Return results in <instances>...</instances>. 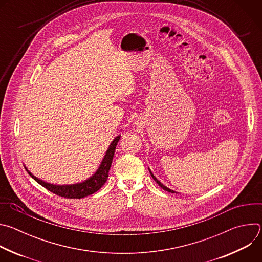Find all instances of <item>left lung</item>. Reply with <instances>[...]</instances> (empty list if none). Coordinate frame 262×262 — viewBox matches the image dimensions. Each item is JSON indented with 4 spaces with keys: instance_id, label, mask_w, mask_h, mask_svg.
Instances as JSON below:
<instances>
[{
    "instance_id": "obj_1",
    "label": "left lung",
    "mask_w": 262,
    "mask_h": 262,
    "mask_svg": "<svg viewBox=\"0 0 262 262\" xmlns=\"http://www.w3.org/2000/svg\"><path fill=\"white\" fill-rule=\"evenodd\" d=\"M148 169H149V168H148ZM149 172H150V175L152 176V178H154V179L156 180V182H157V183H158V184H159V185L161 186V188H162V189H164L165 191H167V192H169V193H176L175 191H173V190H171V189L167 188V186H166V185H164V184H163V183H162V182H161V181H160V180H159V179H158V178H157V177H156V176H155V175L152 174V172L150 171V169H149Z\"/></svg>"
}]
</instances>
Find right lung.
I'll list each match as a JSON object with an SVG mask.
<instances>
[{
  "instance_id": "add662e5",
  "label": "right lung",
  "mask_w": 262,
  "mask_h": 262,
  "mask_svg": "<svg viewBox=\"0 0 262 262\" xmlns=\"http://www.w3.org/2000/svg\"><path fill=\"white\" fill-rule=\"evenodd\" d=\"M120 137L121 136H117L113 141H112L96 172L92 176H90L88 179L84 180L83 182L73 183V184H63V185L54 184V183L46 182L39 178H37L26 167L25 169L35 181H37L39 184H41L43 188H46L47 190L51 191L52 193L58 196H61L64 198H70V199H74V198L81 199V198L87 197L97 192L106 181L108 176V171L112 165V161H113V157L115 154V149Z\"/></svg>"
}]
</instances>
